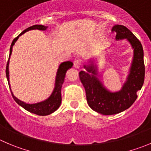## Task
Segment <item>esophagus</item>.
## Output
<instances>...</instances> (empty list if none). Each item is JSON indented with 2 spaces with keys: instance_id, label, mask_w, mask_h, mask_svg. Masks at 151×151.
<instances>
[{
  "instance_id": "34e87169",
  "label": "esophagus",
  "mask_w": 151,
  "mask_h": 151,
  "mask_svg": "<svg viewBox=\"0 0 151 151\" xmlns=\"http://www.w3.org/2000/svg\"><path fill=\"white\" fill-rule=\"evenodd\" d=\"M82 65V61L80 60H77L74 62V66L76 68H80Z\"/></svg>"
}]
</instances>
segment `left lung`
<instances>
[{
    "label": "left lung",
    "instance_id": "obj_1",
    "mask_svg": "<svg viewBox=\"0 0 151 151\" xmlns=\"http://www.w3.org/2000/svg\"><path fill=\"white\" fill-rule=\"evenodd\" d=\"M112 31L116 33V40L127 39L133 49V58L127 81L118 91L112 92L106 88L98 78L97 66L92 60L85 65L86 71H80V79L85 88L86 100L91 109L102 115H115L126 110L137 98V92L142 88L145 80L144 51L142 44L129 29L116 24Z\"/></svg>",
    "mask_w": 151,
    "mask_h": 151
}]
</instances>
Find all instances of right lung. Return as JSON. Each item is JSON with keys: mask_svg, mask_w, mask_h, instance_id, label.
Masks as SVG:
<instances>
[{"mask_svg": "<svg viewBox=\"0 0 151 151\" xmlns=\"http://www.w3.org/2000/svg\"><path fill=\"white\" fill-rule=\"evenodd\" d=\"M47 28V27L44 26V25H40V24H36L33 25V26H31L27 28L26 29L22 32L20 34L18 35L16 38L14 39V40L12 41V45H11L10 50H9V60H8L7 65H6V78L8 80V83H9V88H10V91L12 92V90H11L10 84H9V58H10V56L12 54V47L15 45V43L16 42V41L18 40L19 36H22V34H24V33L27 32V31L31 30V29H39V30H45ZM73 66V63L70 61L64 62V63H61V64L59 65L58 69H57V72H56V80H55V86L53 88V91L52 92V94L50 95V96L47 99L45 100V101H42V102L36 103V104H26L24 101H20L19 99L15 97L13 95L12 92V95L13 99L15 100V102L18 104L19 106H21L22 107H23L24 109L27 110L28 112H31V113L36 114L38 115H50V114L53 113V112L56 110L60 107V104H61L62 101V96H61V88L63 83H64L65 77V74L67 72V71L69 68H71Z\"/></svg>", "mask_w": 151, "mask_h": 151, "instance_id": "add662e5", "label": "right lung"}]
</instances>
